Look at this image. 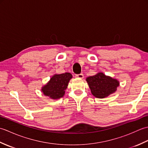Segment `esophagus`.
<instances>
[{
	"label": "esophagus",
	"instance_id": "obj_1",
	"mask_svg": "<svg viewBox=\"0 0 148 148\" xmlns=\"http://www.w3.org/2000/svg\"><path fill=\"white\" fill-rule=\"evenodd\" d=\"M76 77L80 78V79H82V78L84 77V76H83V74H76Z\"/></svg>",
	"mask_w": 148,
	"mask_h": 148
}]
</instances>
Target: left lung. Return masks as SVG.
I'll use <instances>...</instances> for the list:
<instances>
[{"label":"left lung","instance_id":"left-lung-1","mask_svg":"<svg viewBox=\"0 0 148 148\" xmlns=\"http://www.w3.org/2000/svg\"><path fill=\"white\" fill-rule=\"evenodd\" d=\"M86 81L92 93L97 98L100 99L104 98L114 93L119 86L117 80L106 76L101 72L87 77Z\"/></svg>","mask_w":148,"mask_h":148}]
</instances>
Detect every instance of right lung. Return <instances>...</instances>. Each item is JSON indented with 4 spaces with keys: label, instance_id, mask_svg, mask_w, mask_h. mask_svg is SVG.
Wrapping results in <instances>:
<instances>
[{
    "label": "right lung",
    "instance_id": "1",
    "mask_svg": "<svg viewBox=\"0 0 148 148\" xmlns=\"http://www.w3.org/2000/svg\"><path fill=\"white\" fill-rule=\"evenodd\" d=\"M72 77V74L69 72L54 75L47 84L42 87V92L44 95L53 99L61 98L64 95L65 90L67 89Z\"/></svg>",
    "mask_w": 148,
    "mask_h": 148
}]
</instances>
